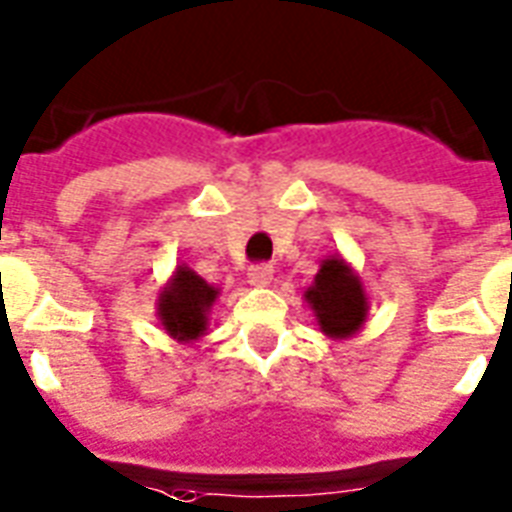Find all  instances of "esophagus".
<instances>
[{"instance_id":"1","label":"esophagus","mask_w":512,"mask_h":512,"mask_svg":"<svg viewBox=\"0 0 512 512\" xmlns=\"http://www.w3.org/2000/svg\"><path fill=\"white\" fill-rule=\"evenodd\" d=\"M247 276H249V282L255 284V287H268V284L273 282V265L268 263L252 265Z\"/></svg>"}]
</instances>
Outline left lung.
<instances>
[{"label": "left lung", "mask_w": 512, "mask_h": 512, "mask_svg": "<svg viewBox=\"0 0 512 512\" xmlns=\"http://www.w3.org/2000/svg\"><path fill=\"white\" fill-rule=\"evenodd\" d=\"M308 308L314 311L319 330L333 338V341H346L357 335L368 319V292L362 284L360 273L354 271L338 252L327 255L319 263V271L314 282L303 292Z\"/></svg>", "instance_id": "obj_1"}]
</instances>
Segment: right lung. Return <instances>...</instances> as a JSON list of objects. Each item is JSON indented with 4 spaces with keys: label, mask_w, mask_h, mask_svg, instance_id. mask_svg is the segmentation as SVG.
Wrapping results in <instances>:
<instances>
[{
    "label": "right lung",
    "mask_w": 512,
    "mask_h": 512,
    "mask_svg": "<svg viewBox=\"0 0 512 512\" xmlns=\"http://www.w3.org/2000/svg\"><path fill=\"white\" fill-rule=\"evenodd\" d=\"M220 298V287L201 279L193 268L177 265L155 300L163 330L179 343H193L209 330V311Z\"/></svg>",
    "instance_id": "add662e5"
}]
</instances>
